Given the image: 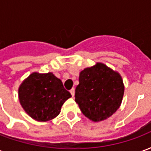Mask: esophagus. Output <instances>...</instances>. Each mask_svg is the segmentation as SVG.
<instances>
[{
	"mask_svg": "<svg viewBox=\"0 0 151 151\" xmlns=\"http://www.w3.org/2000/svg\"><path fill=\"white\" fill-rule=\"evenodd\" d=\"M70 93H71V95H72V96L73 97V96H74V94H75V89L74 88L71 89V90H70Z\"/></svg>",
	"mask_w": 151,
	"mask_h": 151,
	"instance_id": "obj_1",
	"label": "esophagus"
}]
</instances>
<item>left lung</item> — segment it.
<instances>
[{
    "label": "left lung",
    "mask_w": 151,
    "mask_h": 151,
    "mask_svg": "<svg viewBox=\"0 0 151 151\" xmlns=\"http://www.w3.org/2000/svg\"><path fill=\"white\" fill-rule=\"evenodd\" d=\"M124 91L120 74L97 63L80 73L75 101L85 116L99 122L111 116L120 108Z\"/></svg>",
    "instance_id": "1"
}]
</instances>
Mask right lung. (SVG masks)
<instances>
[{
	"label": "right lung",
	"mask_w": 151,
	"mask_h": 151,
	"mask_svg": "<svg viewBox=\"0 0 151 151\" xmlns=\"http://www.w3.org/2000/svg\"><path fill=\"white\" fill-rule=\"evenodd\" d=\"M18 97L22 107L31 118L47 121L59 115L71 94L52 73H33L21 84Z\"/></svg>",
	"instance_id": "1"
}]
</instances>
